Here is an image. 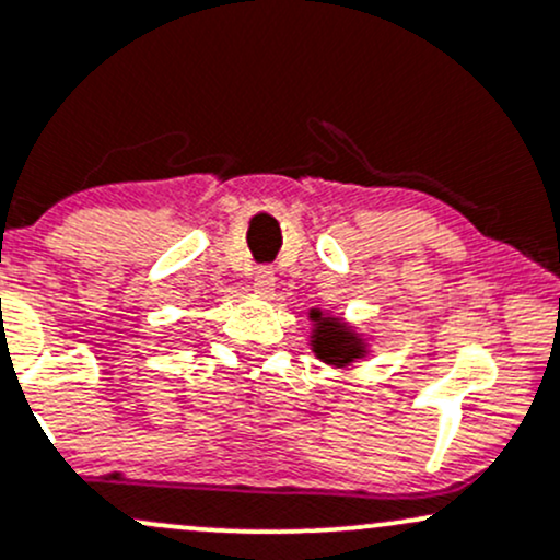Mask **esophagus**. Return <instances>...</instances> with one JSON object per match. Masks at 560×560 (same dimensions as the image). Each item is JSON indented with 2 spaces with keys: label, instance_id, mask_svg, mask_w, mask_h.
I'll use <instances>...</instances> for the list:
<instances>
[{
  "label": "esophagus",
  "instance_id": "obj_1",
  "mask_svg": "<svg viewBox=\"0 0 560 560\" xmlns=\"http://www.w3.org/2000/svg\"><path fill=\"white\" fill-rule=\"evenodd\" d=\"M252 287H255V292L260 294V298H270V294H273V290H276V276H273V270L270 268H260L255 273V281H252Z\"/></svg>",
  "mask_w": 560,
  "mask_h": 560
}]
</instances>
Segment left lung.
I'll list each match as a JSON object with an SVG mask.
<instances>
[{"label": "left lung", "mask_w": 560, "mask_h": 560, "mask_svg": "<svg viewBox=\"0 0 560 560\" xmlns=\"http://www.w3.org/2000/svg\"><path fill=\"white\" fill-rule=\"evenodd\" d=\"M311 335L308 346L318 361L331 366V370H348L355 361L366 359L372 353L370 337L359 327L346 322L342 316L327 313L322 308L308 311Z\"/></svg>", "instance_id": "left-lung-1"}]
</instances>
